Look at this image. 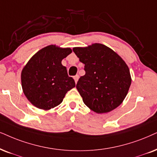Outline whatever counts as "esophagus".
<instances>
[{"instance_id":"34e87169","label":"esophagus","mask_w":157,"mask_h":157,"mask_svg":"<svg viewBox=\"0 0 157 157\" xmlns=\"http://www.w3.org/2000/svg\"><path fill=\"white\" fill-rule=\"evenodd\" d=\"M78 79H79V75H76L75 76H74V80L75 81V82H77V81H78Z\"/></svg>"}]
</instances>
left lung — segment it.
<instances>
[{
  "label": "left lung",
  "mask_w": 157,
  "mask_h": 157,
  "mask_svg": "<svg viewBox=\"0 0 157 157\" xmlns=\"http://www.w3.org/2000/svg\"><path fill=\"white\" fill-rule=\"evenodd\" d=\"M73 51L85 64V74L76 85L84 104L98 114L120 106L131 84L130 70L122 59L100 43L74 48Z\"/></svg>",
  "instance_id": "1"
}]
</instances>
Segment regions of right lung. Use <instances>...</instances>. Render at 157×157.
<instances>
[{"instance_id": "add662e5", "label": "right lung", "mask_w": 157, "mask_h": 157, "mask_svg": "<svg viewBox=\"0 0 157 157\" xmlns=\"http://www.w3.org/2000/svg\"><path fill=\"white\" fill-rule=\"evenodd\" d=\"M70 48L48 45L30 59L21 72V86L27 99L37 108L50 109L62 102L67 91L75 87L72 77L61 64Z\"/></svg>"}]
</instances>
